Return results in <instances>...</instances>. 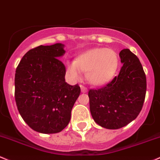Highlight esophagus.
Masks as SVG:
<instances>
[{
  "label": "esophagus",
  "mask_w": 160,
  "mask_h": 160,
  "mask_svg": "<svg viewBox=\"0 0 160 160\" xmlns=\"http://www.w3.org/2000/svg\"><path fill=\"white\" fill-rule=\"evenodd\" d=\"M80 88H81V90H82V93H87L88 92L87 88L84 87L83 85H80Z\"/></svg>",
  "instance_id": "esophagus-1"
}]
</instances>
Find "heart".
Listing matches in <instances>:
<instances>
[{"label": "heart", "instance_id": "b5f03b06", "mask_svg": "<svg viewBox=\"0 0 160 160\" xmlns=\"http://www.w3.org/2000/svg\"><path fill=\"white\" fill-rule=\"evenodd\" d=\"M119 58L116 52L109 48H94L79 53L74 62H66V71L73 79L85 73L90 85L102 87L111 82L117 71Z\"/></svg>", "mask_w": 160, "mask_h": 160}]
</instances>
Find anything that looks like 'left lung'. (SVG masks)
I'll return each mask as SVG.
<instances>
[{
	"label": "left lung",
	"mask_w": 160,
	"mask_h": 160,
	"mask_svg": "<svg viewBox=\"0 0 160 160\" xmlns=\"http://www.w3.org/2000/svg\"><path fill=\"white\" fill-rule=\"evenodd\" d=\"M119 57V75L106 87L88 92L92 118L107 129L122 128L135 119L146 95V75L139 59L129 49L122 50Z\"/></svg>",
	"instance_id": "8db88e82"
}]
</instances>
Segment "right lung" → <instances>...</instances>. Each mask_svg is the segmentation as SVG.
<instances>
[{
    "label": "right lung",
    "instance_id": "1",
    "mask_svg": "<svg viewBox=\"0 0 160 160\" xmlns=\"http://www.w3.org/2000/svg\"><path fill=\"white\" fill-rule=\"evenodd\" d=\"M63 44L38 46L28 51L15 74V100L19 114L35 132L55 134L69 124L79 96L78 85L66 82V67L60 57Z\"/></svg>",
    "mask_w": 160,
    "mask_h": 160
}]
</instances>
